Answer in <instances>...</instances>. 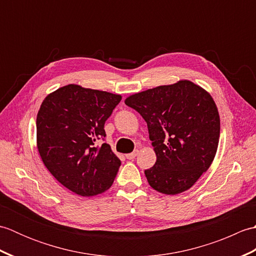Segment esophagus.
Here are the masks:
<instances>
[{
    "label": "esophagus",
    "mask_w": 256,
    "mask_h": 256,
    "mask_svg": "<svg viewBox=\"0 0 256 256\" xmlns=\"http://www.w3.org/2000/svg\"><path fill=\"white\" fill-rule=\"evenodd\" d=\"M138 155V150H134L133 153H130V154H126L125 155V157H126L128 160H134L135 157H136Z\"/></svg>",
    "instance_id": "esophagus-1"
}]
</instances>
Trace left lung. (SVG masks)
I'll list each match as a JSON object with an SVG mask.
<instances>
[{"label":"left lung","instance_id":"1","mask_svg":"<svg viewBox=\"0 0 256 256\" xmlns=\"http://www.w3.org/2000/svg\"><path fill=\"white\" fill-rule=\"evenodd\" d=\"M148 123L156 154L145 170L150 186L177 194L192 188L214 160L220 136V116L212 96L190 80L160 86L124 100Z\"/></svg>","mask_w":256,"mask_h":256}]
</instances>
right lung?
<instances>
[{
	"mask_svg": "<svg viewBox=\"0 0 256 256\" xmlns=\"http://www.w3.org/2000/svg\"><path fill=\"white\" fill-rule=\"evenodd\" d=\"M122 96L70 84L48 94L37 113L36 143L52 175L70 192L96 196L112 186L121 160L96 145Z\"/></svg>",
	"mask_w": 256,
	"mask_h": 256,
	"instance_id": "right-lung-1",
	"label": "right lung"
}]
</instances>
